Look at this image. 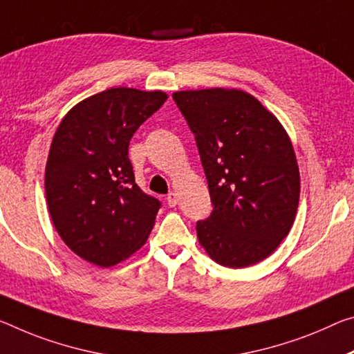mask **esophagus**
Wrapping results in <instances>:
<instances>
[{
  "mask_svg": "<svg viewBox=\"0 0 354 354\" xmlns=\"http://www.w3.org/2000/svg\"><path fill=\"white\" fill-rule=\"evenodd\" d=\"M176 203H178V197H176V194L175 192H170L167 195V205L168 206H176Z\"/></svg>",
  "mask_w": 354,
  "mask_h": 354,
  "instance_id": "1",
  "label": "esophagus"
}]
</instances>
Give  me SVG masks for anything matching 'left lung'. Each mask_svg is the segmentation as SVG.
Segmentation results:
<instances>
[{"label":"left lung","mask_w":354,"mask_h":354,"mask_svg":"<svg viewBox=\"0 0 354 354\" xmlns=\"http://www.w3.org/2000/svg\"><path fill=\"white\" fill-rule=\"evenodd\" d=\"M200 153L212 211L197 222L201 248L227 268L265 260L293 225L299 168L285 129L249 93H173Z\"/></svg>","instance_id":"8db88e82"}]
</instances>
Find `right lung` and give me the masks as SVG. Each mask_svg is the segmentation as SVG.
<instances>
[{"label": "right lung", "mask_w": 354, "mask_h": 354, "mask_svg": "<svg viewBox=\"0 0 354 354\" xmlns=\"http://www.w3.org/2000/svg\"><path fill=\"white\" fill-rule=\"evenodd\" d=\"M167 97L110 88L78 102L56 129L46 167L48 212L67 248L93 265L126 260L153 230L160 201L137 186L129 142Z\"/></svg>", "instance_id": "obj_1"}]
</instances>
